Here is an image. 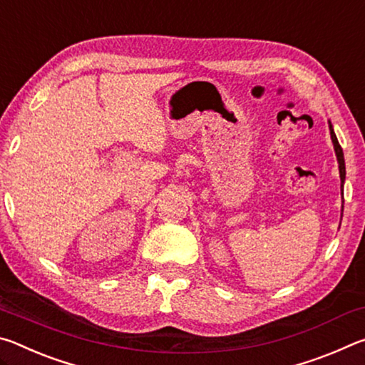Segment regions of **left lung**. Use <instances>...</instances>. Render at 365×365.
Wrapping results in <instances>:
<instances>
[{
  "label": "left lung",
  "instance_id": "1",
  "mask_svg": "<svg viewBox=\"0 0 365 365\" xmlns=\"http://www.w3.org/2000/svg\"><path fill=\"white\" fill-rule=\"evenodd\" d=\"M329 127H330V137L333 141V148H335V154H336V159H338V168H339V178H341V195H343V183H344V178H346V168H344V156H343V150L341 146L338 143V138L335 132H333V127H331V122H329Z\"/></svg>",
  "mask_w": 365,
  "mask_h": 365
}]
</instances>
